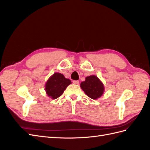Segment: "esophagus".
Returning <instances> with one entry per match:
<instances>
[{
	"mask_svg": "<svg viewBox=\"0 0 150 150\" xmlns=\"http://www.w3.org/2000/svg\"><path fill=\"white\" fill-rule=\"evenodd\" d=\"M73 83L75 84H79V82L78 81H73Z\"/></svg>",
	"mask_w": 150,
	"mask_h": 150,
	"instance_id": "34e87169",
	"label": "esophagus"
}]
</instances>
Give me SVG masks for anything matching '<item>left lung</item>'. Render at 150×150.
Returning a JSON list of instances; mask_svg holds the SVG:
<instances>
[{
  "mask_svg": "<svg viewBox=\"0 0 150 150\" xmlns=\"http://www.w3.org/2000/svg\"><path fill=\"white\" fill-rule=\"evenodd\" d=\"M80 86L85 94L93 99L101 98L104 91L103 83L95 75L86 77L85 81L81 82Z\"/></svg>",
  "mask_w": 150,
  "mask_h": 150,
  "instance_id": "8db88e82",
  "label": "left lung"
}]
</instances>
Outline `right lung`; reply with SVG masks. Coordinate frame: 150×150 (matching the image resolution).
I'll return each instance as SVG.
<instances>
[{
    "instance_id": "obj_1",
    "label": "right lung",
    "mask_w": 150,
    "mask_h": 150,
    "mask_svg": "<svg viewBox=\"0 0 150 150\" xmlns=\"http://www.w3.org/2000/svg\"><path fill=\"white\" fill-rule=\"evenodd\" d=\"M71 84L70 79L66 78L59 72H55L47 81L45 91L47 96L55 99L61 96L68 86Z\"/></svg>"
}]
</instances>
